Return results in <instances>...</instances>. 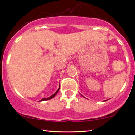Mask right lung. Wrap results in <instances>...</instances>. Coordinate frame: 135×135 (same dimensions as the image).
I'll list each match as a JSON object with an SVG mask.
<instances>
[{
    "label": "right lung",
    "instance_id": "1",
    "mask_svg": "<svg viewBox=\"0 0 135 135\" xmlns=\"http://www.w3.org/2000/svg\"><path fill=\"white\" fill-rule=\"evenodd\" d=\"M60 86H59V88H58V90H57V91H56V92H55V93L54 94H53V95H52L51 96H50V97H49V98H42L40 101H46V100H49V99H51V98H53L56 95L57 93H58V92L59 90H60Z\"/></svg>",
    "mask_w": 135,
    "mask_h": 135
}]
</instances>
